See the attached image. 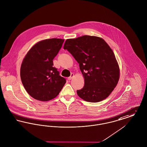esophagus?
<instances>
[{
    "label": "esophagus",
    "mask_w": 147,
    "mask_h": 147,
    "mask_svg": "<svg viewBox=\"0 0 147 147\" xmlns=\"http://www.w3.org/2000/svg\"><path fill=\"white\" fill-rule=\"evenodd\" d=\"M74 74L73 73H71V75H70V77L68 78V80H71V79H72V78L74 77Z\"/></svg>",
    "instance_id": "obj_1"
}]
</instances>
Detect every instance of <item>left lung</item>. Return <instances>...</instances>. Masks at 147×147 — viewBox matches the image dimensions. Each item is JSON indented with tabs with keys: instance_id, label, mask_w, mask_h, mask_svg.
Instances as JSON below:
<instances>
[{
	"instance_id": "8db88e82",
	"label": "left lung",
	"mask_w": 147,
	"mask_h": 147,
	"mask_svg": "<svg viewBox=\"0 0 147 147\" xmlns=\"http://www.w3.org/2000/svg\"><path fill=\"white\" fill-rule=\"evenodd\" d=\"M67 49L79 63L85 80L78 96L90 102H98L107 98L117 85L120 69L113 51L101 38L84 35L67 39Z\"/></svg>"
}]
</instances>
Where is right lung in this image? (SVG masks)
<instances>
[{
    "label": "right lung",
    "mask_w": 147,
    "mask_h": 147,
    "mask_svg": "<svg viewBox=\"0 0 147 147\" xmlns=\"http://www.w3.org/2000/svg\"><path fill=\"white\" fill-rule=\"evenodd\" d=\"M64 40L45 39L35 44L25 55L20 67V77L28 94L35 100L48 101L55 98L66 81L53 67V59Z\"/></svg>",
    "instance_id": "obj_1"
}]
</instances>
